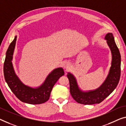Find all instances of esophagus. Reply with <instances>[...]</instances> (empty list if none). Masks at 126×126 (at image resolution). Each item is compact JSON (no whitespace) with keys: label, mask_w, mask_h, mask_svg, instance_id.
Wrapping results in <instances>:
<instances>
[{"label":"esophagus","mask_w":126,"mask_h":126,"mask_svg":"<svg viewBox=\"0 0 126 126\" xmlns=\"http://www.w3.org/2000/svg\"><path fill=\"white\" fill-rule=\"evenodd\" d=\"M70 63L67 61H65L63 63V68H65L66 69H69V67H70Z\"/></svg>","instance_id":"34e87169"}]
</instances>
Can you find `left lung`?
<instances>
[{
    "instance_id": "left-lung-1",
    "label": "left lung",
    "mask_w": 126,
    "mask_h": 126,
    "mask_svg": "<svg viewBox=\"0 0 126 126\" xmlns=\"http://www.w3.org/2000/svg\"><path fill=\"white\" fill-rule=\"evenodd\" d=\"M105 39L111 51L112 63L109 75L99 88L88 92H82L78 88L74 76L70 73L67 75L71 95L78 103L84 105L99 104L113 91L118 84L121 76V55L113 34H107Z\"/></svg>"
}]
</instances>
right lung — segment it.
<instances>
[{
    "instance_id": "obj_1",
    "label": "right lung",
    "mask_w": 126,
    "mask_h": 126,
    "mask_svg": "<svg viewBox=\"0 0 126 126\" xmlns=\"http://www.w3.org/2000/svg\"><path fill=\"white\" fill-rule=\"evenodd\" d=\"M17 36L11 42L6 52L4 63V75L8 86L15 95L23 102L30 104H40L48 101L52 88L60 77L64 75L63 69L57 68L49 74L44 84L38 88H32L25 86L19 80L12 63Z\"/></svg>"
}]
</instances>
